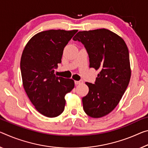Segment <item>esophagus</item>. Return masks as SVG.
Returning a JSON list of instances; mask_svg holds the SVG:
<instances>
[{
	"label": "esophagus",
	"mask_w": 148,
	"mask_h": 148,
	"mask_svg": "<svg viewBox=\"0 0 148 148\" xmlns=\"http://www.w3.org/2000/svg\"><path fill=\"white\" fill-rule=\"evenodd\" d=\"M74 83L76 85H79V84H82L83 83V81L82 80H79V81H75Z\"/></svg>",
	"instance_id": "34e87169"
}]
</instances>
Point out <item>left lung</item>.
Masks as SVG:
<instances>
[{
	"instance_id": "obj_1",
	"label": "left lung",
	"mask_w": 148,
	"mask_h": 148,
	"mask_svg": "<svg viewBox=\"0 0 148 148\" xmlns=\"http://www.w3.org/2000/svg\"><path fill=\"white\" fill-rule=\"evenodd\" d=\"M88 53L90 67L99 70L95 84L86 82L88 95L82 98L86 113L100 118L110 113L121 99L131 76L129 52L123 38L107 29L79 32L73 38Z\"/></svg>"
}]
</instances>
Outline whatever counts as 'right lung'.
<instances>
[{"mask_svg": "<svg viewBox=\"0 0 148 148\" xmlns=\"http://www.w3.org/2000/svg\"><path fill=\"white\" fill-rule=\"evenodd\" d=\"M78 30L50 29L39 32L27 42L20 61L22 82L37 111L47 117L60 115L65 95L74 88L72 79L54 73L61 62L63 50Z\"/></svg>", "mask_w": 148, "mask_h": 148, "instance_id": "add662e5", "label": "right lung"}]
</instances>
